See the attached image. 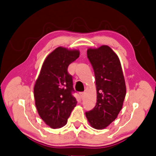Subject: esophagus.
Here are the masks:
<instances>
[{
	"mask_svg": "<svg viewBox=\"0 0 156 156\" xmlns=\"http://www.w3.org/2000/svg\"><path fill=\"white\" fill-rule=\"evenodd\" d=\"M80 94L81 98H82V99H83V98H84V96H85V93L84 92H80Z\"/></svg>",
	"mask_w": 156,
	"mask_h": 156,
	"instance_id": "1",
	"label": "esophagus"
}]
</instances>
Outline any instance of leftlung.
Listing matches in <instances>:
<instances>
[{
	"label": "left lung",
	"instance_id": "left-lung-1",
	"mask_svg": "<svg viewBox=\"0 0 156 156\" xmlns=\"http://www.w3.org/2000/svg\"><path fill=\"white\" fill-rule=\"evenodd\" d=\"M97 87V103L85 113L89 123L96 129H104L116 119L124 101L126 89L118 56L112 48L102 45L87 50Z\"/></svg>",
	"mask_w": 156,
	"mask_h": 156
}]
</instances>
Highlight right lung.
I'll return each mask as SVG.
<instances>
[{
	"instance_id": "1",
	"label": "right lung",
	"mask_w": 156,
	"mask_h": 156,
	"mask_svg": "<svg viewBox=\"0 0 156 156\" xmlns=\"http://www.w3.org/2000/svg\"><path fill=\"white\" fill-rule=\"evenodd\" d=\"M80 56L79 50L59 47L46 57L34 87L35 106L40 116L52 129L65 126L76 105L68 66Z\"/></svg>"
}]
</instances>
